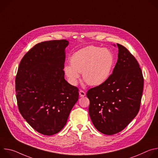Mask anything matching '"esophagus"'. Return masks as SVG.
<instances>
[{"label": "esophagus", "instance_id": "34e87169", "mask_svg": "<svg viewBox=\"0 0 158 158\" xmlns=\"http://www.w3.org/2000/svg\"><path fill=\"white\" fill-rule=\"evenodd\" d=\"M79 95L81 97H84L85 96V93L82 91V90H80L79 91Z\"/></svg>", "mask_w": 158, "mask_h": 158}]
</instances>
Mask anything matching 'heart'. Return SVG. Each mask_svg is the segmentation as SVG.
Masks as SVG:
<instances>
[{
    "instance_id": "heart-1",
    "label": "heart",
    "mask_w": 158,
    "mask_h": 158,
    "mask_svg": "<svg viewBox=\"0 0 158 158\" xmlns=\"http://www.w3.org/2000/svg\"><path fill=\"white\" fill-rule=\"evenodd\" d=\"M70 64L64 67V71L72 85H76L82 74L83 80L89 85L98 86L109 78L114 64L112 53L106 48L91 46L76 52Z\"/></svg>"
}]
</instances>
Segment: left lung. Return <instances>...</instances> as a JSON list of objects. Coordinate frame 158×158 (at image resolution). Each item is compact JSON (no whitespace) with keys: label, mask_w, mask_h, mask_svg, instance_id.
Masks as SVG:
<instances>
[{"label":"left lung","mask_w":158,"mask_h":158,"mask_svg":"<svg viewBox=\"0 0 158 158\" xmlns=\"http://www.w3.org/2000/svg\"><path fill=\"white\" fill-rule=\"evenodd\" d=\"M117 46L118 59L112 74L87 93L90 118L94 127L107 135L123 131L136 116L143 91L144 78L137 60L125 47Z\"/></svg>","instance_id":"left-lung-1"}]
</instances>
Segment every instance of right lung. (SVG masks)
<instances>
[{"label": "right lung", "instance_id": "add662e5", "mask_svg": "<svg viewBox=\"0 0 158 158\" xmlns=\"http://www.w3.org/2000/svg\"><path fill=\"white\" fill-rule=\"evenodd\" d=\"M67 40L39 43L22 59L15 77L19 112L35 131L47 136L66 124L79 89L64 79Z\"/></svg>", "mask_w": 158, "mask_h": 158}]
</instances>
